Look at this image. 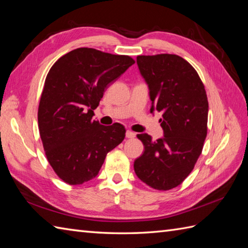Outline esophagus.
I'll use <instances>...</instances> for the list:
<instances>
[{
  "instance_id": "34e87169",
  "label": "esophagus",
  "mask_w": 248,
  "mask_h": 248,
  "mask_svg": "<svg viewBox=\"0 0 248 248\" xmlns=\"http://www.w3.org/2000/svg\"><path fill=\"white\" fill-rule=\"evenodd\" d=\"M125 138H128V139H133V138H135V133L134 132H132V131H127V132H125Z\"/></svg>"
}]
</instances>
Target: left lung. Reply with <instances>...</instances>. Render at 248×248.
<instances>
[{
    "instance_id": "1",
    "label": "left lung",
    "mask_w": 248,
    "mask_h": 248,
    "mask_svg": "<svg viewBox=\"0 0 248 248\" xmlns=\"http://www.w3.org/2000/svg\"><path fill=\"white\" fill-rule=\"evenodd\" d=\"M140 75L148 84L150 112H162L164 138L152 141L138 134L144 154L134 171L147 186L168 191L181 184L202 155L208 132L209 103L204 85L194 67L176 54L139 55Z\"/></svg>"
}]
</instances>
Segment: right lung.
I'll return each instance as SVG.
<instances>
[{
  "label": "right lung",
  "mask_w": 248,
  "mask_h": 248,
  "mask_svg": "<svg viewBox=\"0 0 248 248\" xmlns=\"http://www.w3.org/2000/svg\"><path fill=\"white\" fill-rule=\"evenodd\" d=\"M134 62L128 55L78 48L51 67L39 101L38 128L46 160L65 183L92 180L124 140L123 124L107 127L92 118L105 88Z\"/></svg>",
  "instance_id": "right-lung-1"
}]
</instances>
